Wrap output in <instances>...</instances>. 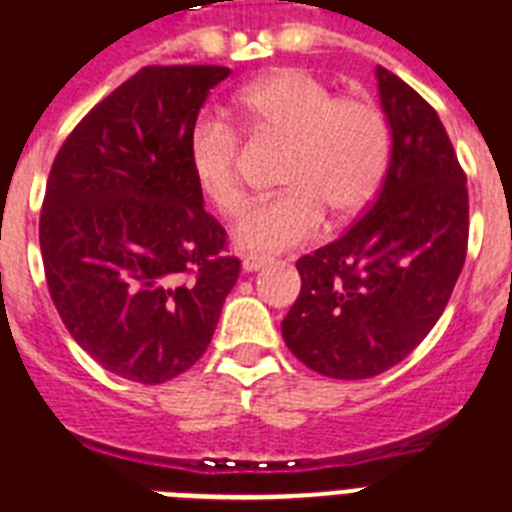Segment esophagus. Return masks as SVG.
<instances>
[{
  "label": "esophagus",
  "mask_w": 512,
  "mask_h": 512,
  "mask_svg": "<svg viewBox=\"0 0 512 512\" xmlns=\"http://www.w3.org/2000/svg\"><path fill=\"white\" fill-rule=\"evenodd\" d=\"M269 261L272 259H266V256H246V259H243V269H246V272H259V269H264Z\"/></svg>",
  "instance_id": "obj_1"
}]
</instances>
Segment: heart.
<instances>
[{"label": "heart", "mask_w": 512, "mask_h": 512, "mask_svg": "<svg viewBox=\"0 0 512 512\" xmlns=\"http://www.w3.org/2000/svg\"><path fill=\"white\" fill-rule=\"evenodd\" d=\"M233 108L256 137L287 142V191L256 204L235 227L243 251L279 253L300 246L326 227L329 209L339 217L357 214L381 189L391 131L373 100L334 95L305 69H277L243 87ZM189 165L214 209H243L238 137L230 126L199 121L189 139Z\"/></svg>", "instance_id": "1"}]
</instances>
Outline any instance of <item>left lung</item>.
<instances>
[{"label":"left lung","mask_w":512,"mask_h":512,"mask_svg":"<svg viewBox=\"0 0 512 512\" xmlns=\"http://www.w3.org/2000/svg\"><path fill=\"white\" fill-rule=\"evenodd\" d=\"M391 131L386 178L360 222L298 261L282 336L303 365L362 381L404 360L443 316L469 240L466 176L430 103L375 67Z\"/></svg>","instance_id":"left-lung-1"}]
</instances>
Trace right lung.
<instances>
[{
  "instance_id": "add662e5",
  "label": "right lung",
  "mask_w": 512,
  "mask_h": 512,
  "mask_svg": "<svg viewBox=\"0 0 512 512\" xmlns=\"http://www.w3.org/2000/svg\"><path fill=\"white\" fill-rule=\"evenodd\" d=\"M230 69L144 67L61 144L46 183L41 256L72 339L103 368L155 386L214 334L240 261L204 212L189 139Z\"/></svg>"
}]
</instances>
